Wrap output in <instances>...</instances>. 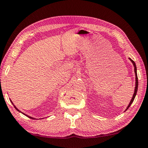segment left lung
Returning a JSON list of instances; mask_svg holds the SVG:
<instances>
[{
	"instance_id": "obj_1",
	"label": "left lung",
	"mask_w": 148,
	"mask_h": 148,
	"mask_svg": "<svg viewBox=\"0 0 148 148\" xmlns=\"http://www.w3.org/2000/svg\"><path fill=\"white\" fill-rule=\"evenodd\" d=\"M130 60H131V62H132V64H134V72H135V74H136V87H135V91H134V95L133 97H132V100L130 101V102L128 106L127 107V108L125 110H127V109L129 108V107L130 106L131 104L132 103V102H134V98H135L136 94H137V91H138V76H137V68H136V63L134 62L132 60L131 58H130Z\"/></svg>"
}]
</instances>
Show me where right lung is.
Listing matches in <instances>:
<instances>
[{
    "label": "right lung",
    "instance_id": "1",
    "mask_svg": "<svg viewBox=\"0 0 148 148\" xmlns=\"http://www.w3.org/2000/svg\"><path fill=\"white\" fill-rule=\"evenodd\" d=\"M14 108H16V110H18V112H20V110H18L17 108H16V107H15L14 106ZM28 116V118H31V119H35V118H32V117H30V116Z\"/></svg>",
    "mask_w": 148,
    "mask_h": 148
}]
</instances>
